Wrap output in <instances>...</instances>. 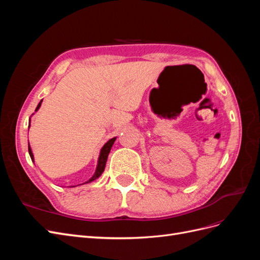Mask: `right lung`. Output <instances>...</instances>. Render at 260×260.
<instances>
[{
  "mask_svg": "<svg viewBox=\"0 0 260 260\" xmlns=\"http://www.w3.org/2000/svg\"><path fill=\"white\" fill-rule=\"evenodd\" d=\"M41 103H42V101L40 102V103L38 104V106H37V108H36V112L38 111L39 108H40ZM115 140H116V138L111 139V140L108 141L107 143H105V145H104L103 147H102L101 153H100V157H99V161H98V167H96L95 174L93 175V177H92L89 181H86V182H84V183L92 182V181L98 179L102 174H103V171H104V169H105V165H106V161H107L108 154H109V152H111V148H112V146H113V144H114V142H115ZM28 151H29V155H30V157H31V159H32V161H34V154H32V151H31V147H30L29 143H28ZM84 183H83V184H84Z\"/></svg>",
  "mask_w": 260,
  "mask_h": 260,
  "instance_id": "obj_1",
  "label": "right lung"
}]
</instances>
